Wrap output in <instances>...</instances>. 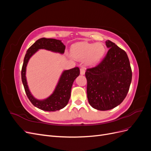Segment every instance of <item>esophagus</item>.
Wrapping results in <instances>:
<instances>
[{"label": "esophagus", "mask_w": 151, "mask_h": 151, "mask_svg": "<svg viewBox=\"0 0 151 151\" xmlns=\"http://www.w3.org/2000/svg\"><path fill=\"white\" fill-rule=\"evenodd\" d=\"M80 74H81V75H84L85 74V68H84V67L81 68Z\"/></svg>", "instance_id": "34e87169"}]
</instances>
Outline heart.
Returning a JSON list of instances; mask_svg holds the SVG:
<instances>
[{"instance_id": "obj_1", "label": "heart", "mask_w": 151, "mask_h": 151, "mask_svg": "<svg viewBox=\"0 0 151 151\" xmlns=\"http://www.w3.org/2000/svg\"><path fill=\"white\" fill-rule=\"evenodd\" d=\"M106 49L101 43H92L87 42H80L72 45L71 56L77 60L86 58L88 65H94L101 60Z\"/></svg>"}]
</instances>
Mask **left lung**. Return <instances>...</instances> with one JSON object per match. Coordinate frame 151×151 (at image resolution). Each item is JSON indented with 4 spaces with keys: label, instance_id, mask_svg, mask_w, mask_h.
I'll return each instance as SVG.
<instances>
[{
    "label": "left lung",
    "instance_id": "8db88e82",
    "mask_svg": "<svg viewBox=\"0 0 151 151\" xmlns=\"http://www.w3.org/2000/svg\"><path fill=\"white\" fill-rule=\"evenodd\" d=\"M108 52L102 62L88 68L87 96L89 104L98 110L106 111L118 106L129 92L132 73L126 52L109 40Z\"/></svg>",
    "mask_w": 151,
    "mask_h": 151
}]
</instances>
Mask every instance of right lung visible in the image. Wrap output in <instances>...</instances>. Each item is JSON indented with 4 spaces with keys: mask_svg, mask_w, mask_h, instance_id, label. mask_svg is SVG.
<instances>
[{
    "mask_svg": "<svg viewBox=\"0 0 151 151\" xmlns=\"http://www.w3.org/2000/svg\"><path fill=\"white\" fill-rule=\"evenodd\" d=\"M44 49L54 53L63 54L65 46L61 40L42 38L36 42L27 50L21 70V79L26 94L34 106L45 111H55L64 108L70 98L71 88L75 79L80 74L78 67L63 70L58 79L53 93L47 98L38 99L32 94L26 79V67L31 57L39 50Z\"/></svg>",
    "mask_w": 151,
    "mask_h": 151,
    "instance_id": "right-lung-1",
    "label": "right lung"
}]
</instances>
